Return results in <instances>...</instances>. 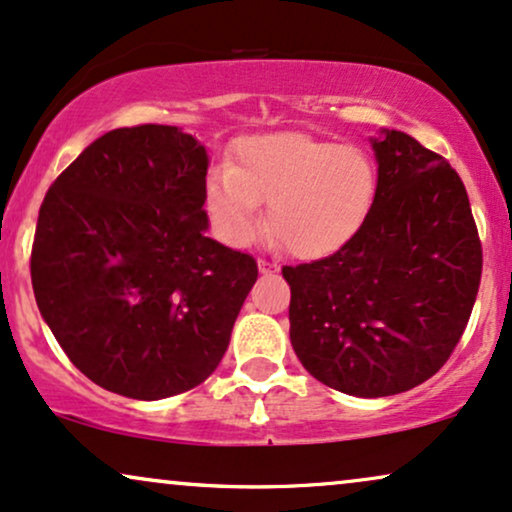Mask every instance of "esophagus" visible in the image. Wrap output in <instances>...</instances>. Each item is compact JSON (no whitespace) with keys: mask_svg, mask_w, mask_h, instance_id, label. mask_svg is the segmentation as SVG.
I'll return each mask as SVG.
<instances>
[{"mask_svg":"<svg viewBox=\"0 0 512 512\" xmlns=\"http://www.w3.org/2000/svg\"><path fill=\"white\" fill-rule=\"evenodd\" d=\"M258 270H261L263 275H268V273H273V270H277V266L273 261H266V258H258Z\"/></svg>","mask_w":512,"mask_h":512,"instance_id":"obj_1","label":"esophagus"}]
</instances>
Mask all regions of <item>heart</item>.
I'll list each match as a JSON object with an SVG mask.
<instances>
[{
    "mask_svg": "<svg viewBox=\"0 0 512 512\" xmlns=\"http://www.w3.org/2000/svg\"><path fill=\"white\" fill-rule=\"evenodd\" d=\"M380 175L368 151L306 132L246 137L230 168L206 180V208L230 246H249L266 227L289 254L315 261L358 235L375 206Z\"/></svg>",
    "mask_w": 512,
    "mask_h": 512,
    "instance_id": "obj_1",
    "label": "heart"
}]
</instances>
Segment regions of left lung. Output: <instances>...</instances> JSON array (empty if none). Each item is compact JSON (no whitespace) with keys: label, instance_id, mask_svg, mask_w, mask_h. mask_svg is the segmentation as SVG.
I'll return each instance as SVG.
<instances>
[{"label":"left lung","instance_id":"obj_1","mask_svg":"<svg viewBox=\"0 0 512 512\" xmlns=\"http://www.w3.org/2000/svg\"><path fill=\"white\" fill-rule=\"evenodd\" d=\"M377 189L368 220L337 254L282 268L289 339L318 382L361 399L418 387L463 337L482 246L463 180L399 130L370 137Z\"/></svg>","mask_w":512,"mask_h":512}]
</instances>
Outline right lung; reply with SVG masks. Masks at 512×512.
<instances>
[{"mask_svg": "<svg viewBox=\"0 0 512 512\" xmlns=\"http://www.w3.org/2000/svg\"><path fill=\"white\" fill-rule=\"evenodd\" d=\"M208 151L175 125L118 128L49 187L37 218L35 301L94 384L140 401L218 368L256 261L206 235Z\"/></svg>", "mask_w": 512, "mask_h": 512, "instance_id": "1", "label": "right lung"}]
</instances>
